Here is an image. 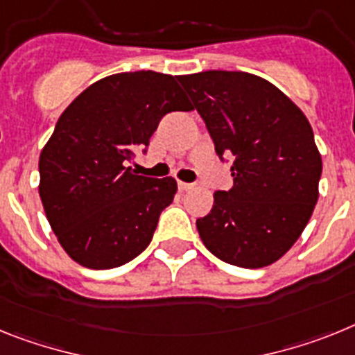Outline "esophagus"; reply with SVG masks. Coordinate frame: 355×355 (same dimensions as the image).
Returning a JSON list of instances; mask_svg holds the SVG:
<instances>
[{"label": "esophagus", "instance_id": "obj_1", "mask_svg": "<svg viewBox=\"0 0 355 355\" xmlns=\"http://www.w3.org/2000/svg\"><path fill=\"white\" fill-rule=\"evenodd\" d=\"M193 184H187V182H178V189L180 191H189V189H193Z\"/></svg>", "mask_w": 355, "mask_h": 355}]
</instances>
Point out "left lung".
Here are the masks:
<instances>
[{
  "mask_svg": "<svg viewBox=\"0 0 355 355\" xmlns=\"http://www.w3.org/2000/svg\"><path fill=\"white\" fill-rule=\"evenodd\" d=\"M178 82L218 157L232 160V189L216 191L211 212L196 220L203 245L234 266H270L295 245L318 202L322 155L313 128L284 92L252 73L214 69Z\"/></svg>",
  "mask_w": 355,
  "mask_h": 355,
  "instance_id": "8db88e82",
  "label": "left lung"
}]
</instances>
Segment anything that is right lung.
Wrapping results in <instances>:
<instances>
[{"label":"right lung","mask_w":355,"mask_h":355,"mask_svg":"<svg viewBox=\"0 0 355 355\" xmlns=\"http://www.w3.org/2000/svg\"><path fill=\"white\" fill-rule=\"evenodd\" d=\"M177 78L155 71L105 76L58 118L39 159V195L58 243L91 270L126 264L150 245L177 180L126 166L168 112L191 110Z\"/></svg>","instance_id":"1"}]
</instances>
